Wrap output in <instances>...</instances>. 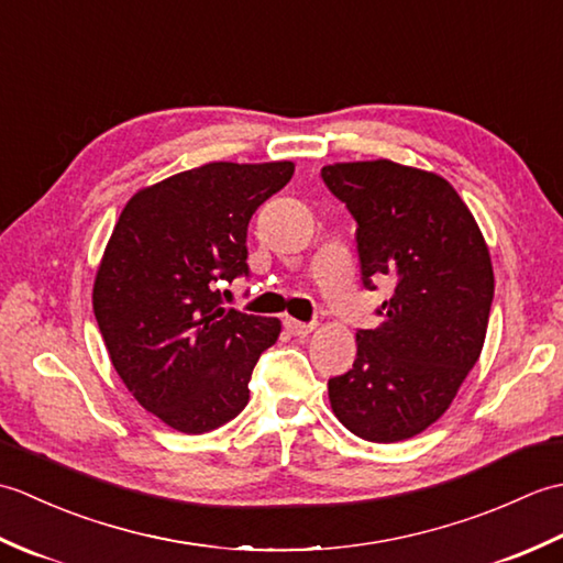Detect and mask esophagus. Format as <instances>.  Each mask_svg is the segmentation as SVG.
Returning a JSON list of instances; mask_svg holds the SVG:
<instances>
[{
    "instance_id": "obj_1",
    "label": "esophagus",
    "mask_w": 563,
    "mask_h": 563,
    "mask_svg": "<svg viewBox=\"0 0 563 563\" xmlns=\"http://www.w3.org/2000/svg\"><path fill=\"white\" fill-rule=\"evenodd\" d=\"M285 329H288L292 336H309V333L314 331V324H305V321H297V319H285Z\"/></svg>"
}]
</instances>
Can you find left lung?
<instances>
[{"instance_id": "left-lung-1", "label": "left lung", "mask_w": 563, "mask_h": 563, "mask_svg": "<svg viewBox=\"0 0 563 563\" xmlns=\"http://www.w3.org/2000/svg\"><path fill=\"white\" fill-rule=\"evenodd\" d=\"M321 176L357 222L365 288L394 283L375 329L355 333L353 369L329 401L353 435L399 442L450 409L484 349L494 266L472 210L445 178L391 159L327 164Z\"/></svg>"}]
</instances>
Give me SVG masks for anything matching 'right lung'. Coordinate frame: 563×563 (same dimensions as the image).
<instances>
[{
    "label": "right lung",
    "mask_w": 563,
    "mask_h": 563,
    "mask_svg": "<svg viewBox=\"0 0 563 563\" xmlns=\"http://www.w3.org/2000/svg\"><path fill=\"white\" fill-rule=\"evenodd\" d=\"M292 162H210L125 202L93 280V314L118 377L178 433L232 421L249 401L280 319L222 307L218 283L249 273L251 214L290 181Z\"/></svg>",
    "instance_id": "right-lung-1"
}]
</instances>
